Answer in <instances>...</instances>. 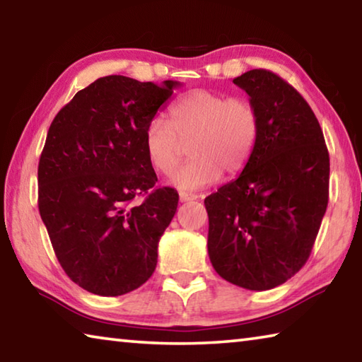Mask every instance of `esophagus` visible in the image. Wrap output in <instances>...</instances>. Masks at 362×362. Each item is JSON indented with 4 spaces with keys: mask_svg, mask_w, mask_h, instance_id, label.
I'll list each match as a JSON object with an SVG mask.
<instances>
[{
    "mask_svg": "<svg viewBox=\"0 0 362 362\" xmlns=\"http://www.w3.org/2000/svg\"><path fill=\"white\" fill-rule=\"evenodd\" d=\"M179 198H180L182 203H188V201H194V199H198V194H194V193H185V192H180Z\"/></svg>",
    "mask_w": 362,
    "mask_h": 362,
    "instance_id": "34e87169",
    "label": "esophagus"
}]
</instances>
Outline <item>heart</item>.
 Returning a JSON list of instances; mask_svg holds the SVG:
<instances>
[{
	"mask_svg": "<svg viewBox=\"0 0 362 362\" xmlns=\"http://www.w3.org/2000/svg\"><path fill=\"white\" fill-rule=\"evenodd\" d=\"M260 119L246 99L189 90L170 108L169 121L155 116L145 127L144 145L151 166L170 174L183 156V144L192 140V158L173 175L183 189L207 187L222 177L236 175L246 168L259 139Z\"/></svg>",
	"mask_w": 362,
	"mask_h": 362,
	"instance_id": "obj_1",
	"label": "heart"
}]
</instances>
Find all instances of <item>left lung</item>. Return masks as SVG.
Wrapping results in <instances>:
<instances>
[{
    "mask_svg": "<svg viewBox=\"0 0 362 362\" xmlns=\"http://www.w3.org/2000/svg\"><path fill=\"white\" fill-rule=\"evenodd\" d=\"M260 119L259 139L236 180L204 199L207 252L225 281L268 291L302 268L329 201V151L313 110L268 70L233 79Z\"/></svg>",
    "mask_w": 362,
    "mask_h": 362,
    "instance_id": "left-lung-1",
    "label": "left lung"
}]
</instances>
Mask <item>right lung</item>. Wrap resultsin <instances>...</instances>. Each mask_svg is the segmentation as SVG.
Wrapping results in <instances>:
<instances>
[{
  "label": "right lung",
  "mask_w": 362,
  "mask_h": 362,
  "mask_svg": "<svg viewBox=\"0 0 362 362\" xmlns=\"http://www.w3.org/2000/svg\"><path fill=\"white\" fill-rule=\"evenodd\" d=\"M180 83L95 79L60 110L38 164L40 216L73 283L116 297L148 281L158 243L179 204L174 188H155L144 134ZM137 195L140 205L132 206Z\"/></svg>",
  "instance_id": "right-lung-1"
}]
</instances>
